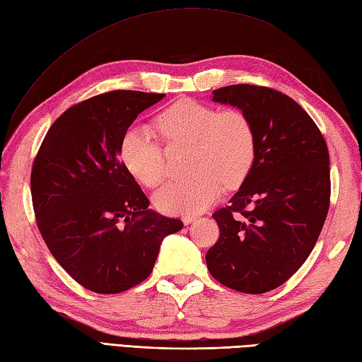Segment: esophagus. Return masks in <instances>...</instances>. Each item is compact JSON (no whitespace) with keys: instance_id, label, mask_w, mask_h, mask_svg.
<instances>
[{"instance_id":"esophagus-1","label":"esophagus","mask_w":362,"mask_h":362,"mask_svg":"<svg viewBox=\"0 0 362 362\" xmlns=\"http://www.w3.org/2000/svg\"><path fill=\"white\" fill-rule=\"evenodd\" d=\"M195 219H197L195 215H184L182 216V223L186 224V226H189L192 221H195Z\"/></svg>"}]
</instances>
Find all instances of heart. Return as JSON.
Wrapping results in <instances>:
<instances>
[{"label":"heart","mask_w":362,"mask_h":362,"mask_svg":"<svg viewBox=\"0 0 362 362\" xmlns=\"http://www.w3.org/2000/svg\"><path fill=\"white\" fill-rule=\"evenodd\" d=\"M156 130L169 146L189 144V176L175 180L155 195L163 214L195 215L207 209L224 189L247 178L257 153L255 130L247 115L228 107L181 100L155 118ZM119 156L130 175L143 186L155 189L167 176L161 144L144 126L124 132Z\"/></svg>","instance_id":"b5f03b06"}]
</instances>
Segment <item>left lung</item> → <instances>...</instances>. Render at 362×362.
I'll use <instances>...</instances> for the list:
<instances>
[{"label": "left lung", "instance_id": "8db88e82", "mask_svg": "<svg viewBox=\"0 0 362 362\" xmlns=\"http://www.w3.org/2000/svg\"><path fill=\"white\" fill-rule=\"evenodd\" d=\"M211 100L247 115L257 153L230 206L211 215L219 238L207 269L228 288L266 293L296 273L318 241L330 206L327 144L301 105L270 87L226 86Z\"/></svg>", "mask_w": 362, "mask_h": 362}]
</instances>
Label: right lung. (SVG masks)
<instances>
[{
  "mask_svg": "<svg viewBox=\"0 0 362 362\" xmlns=\"http://www.w3.org/2000/svg\"><path fill=\"white\" fill-rule=\"evenodd\" d=\"M165 93L112 90L69 107L50 126L30 173L37 226L54 258L95 293H121L151 275L181 219L148 210L119 158L138 115Z\"/></svg>",
  "mask_w": 362,
  "mask_h": 362,
  "instance_id": "obj_1",
  "label": "right lung"
}]
</instances>
